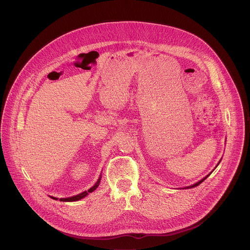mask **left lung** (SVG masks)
Returning <instances> with one entry per match:
<instances>
[{"instance_id":"1","label":"left lung","mask_w":250,"mask_h":250,"mask_svg":"<svg viewBox=\"0 0 250 250\" xmlns=\"http://www.w3.org/2000/svg\"><path fill=\"white\" fill-rule=\"evenodd\" d=\"M208 176H209V175H207L206 177H204V178H203L202 180H200V181H199V182H197L196 184H194V185H191V186H189V187H190V188H192V187H195V186H198V185H199L200 183H202V182H203V181H204V180H205V179H206V178H207Z\"/></svg>"}]
</instances>
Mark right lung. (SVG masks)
<instances>
[{"label": "right lung", "mask_w": 250, "mask_h": 250, "mask_svg": "<svg viewBox=\"0 0 250 250\" xmlns=\"http://www.w3.org/2000/svg\"><path fill=\"white\" fill-rule=\"evenodd\" d=\"M100 178H99V180L97 181V183H96L93 187H91L88 191H84V192H82V193H80V194H78V195H76V196H73V197H69V198H61L60 200L61 201H77V200H80V199H82V198H84L85 196H87L88 195V193H90V192H93L96 188L98 187V185H99V183H100ZM51 198H53V199H57V198H55V197H51Z\"/></svg>", "instance_id": "1"}]
</instances>
